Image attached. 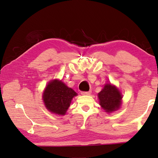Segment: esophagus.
I'll list each match as a JSON object with an SVG mask.
<instances>
[{
	"mask_svg": "<svg viewBox=\"0 0 158 158\" xmlns=\"http://www.w3.org/2000/svg\"><path fill=\"white\" fill-rule=\"evenodd\" d=\"M81 94L84 95V96H87V95H90L91 94V92H81Z\"/></svg>",
	"mask_w": 158,
	"mask_h": 158,
	"instance_id": "1",
	"label": "esophagus"
}]
</instances>
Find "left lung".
Here are the masks:
<instances>
[{
  "label": "left lung",
  "mask_w": 158,
  "mask_h": 158,
  "mask_svg": "<svg viewBox=\"0 0 158 158\" xmlns=\"http://www.w3.org/2000/svg\"><path fill=\"white\" fill-rule=\"evenodd\" d=\"M100 105L107 112L115 111L121 106L122 96L118 89L111 84L105 85L98 94Z\"/></svg>",
  "instance_id": "obj_1"
}]
</instances>
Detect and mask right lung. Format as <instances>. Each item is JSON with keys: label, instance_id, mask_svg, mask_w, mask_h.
<instances>
[{"label": "right lung", "instance_id": "right-lung-1", "mask_svg": "<svg viewBox=\"0 0 158 158\" xmlns=\"http://www.w3.org/2000/svg\"><path fill=\"white\" fill-rule=\"evenodd\" d=\"M75 96H77V93L71 88L68 87L62 81L54 80L50 82L46 87L43 100L50 112L64 115Z\"/></svg>", "mask_w": 158, "mask_h": 158}]
</instances>
